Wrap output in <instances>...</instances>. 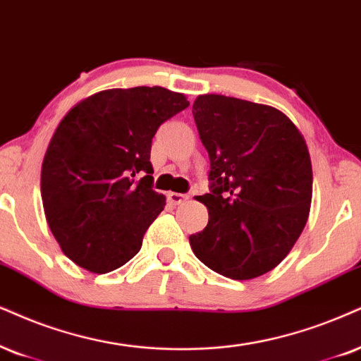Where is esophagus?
<instances>
[{"label": "esophagus", "instance_id": "34e87169", "mask_svg": "<svg viewBox=\"0 0 361 361\" xmlns=\"http://www.w3.org/2000/svg\"><path fill=\"white\" fill-rule=\"evenodd\" d=\"M168 202H170L171 204H180V203H183L186 198H188V196L186 195H181V193H175V191H171V193H168Z\"/></svg>", "mask_w": 361, "mask_h": 361}]
</instances>
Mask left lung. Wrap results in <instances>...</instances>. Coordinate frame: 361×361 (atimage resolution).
<instances>
[{
    "mask_svg": "<svg viewBox=\"0 0 361 361\" xmlns=\"http://www.w3.org/2000/svg\"><path fill=\"white\" fill-rule=\"evenodd\" d=\"M209 154L212 191L198 196L208 225L190 236L193 253L231 280H252L281 263L307 225L313 171L307 141L280 109L200 94L193 103Z\"/></svg>",
    "mask_w": 361,
    "mask_h": 361,
    "instance_id": "obj_1",
    "label": "left lung"
}]
</instances>
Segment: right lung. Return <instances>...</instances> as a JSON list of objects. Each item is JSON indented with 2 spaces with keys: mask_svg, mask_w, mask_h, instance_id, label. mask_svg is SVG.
Returning <instances> with one entry per match:
<instances>
[{
  "mask_svg": "<svg viewBox=\"0 0 361 361\" xmlns=\"http://www.w3.org/2000/svg\"><path fill=\"white\" fill-rule=\"evenodd\" d=\"M188 104L183 93L161 86L113 88L85 98L59 121L41 165V200L71 262L103 275L140 252L166 202L152 188V140Z\"/></svg>",
  "mask_w": 361,
  "mask_h": 361,
  "instance_id": "right-lung-1",
  "label": "right lung"
}]
</instances>
